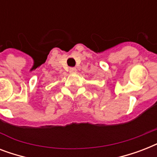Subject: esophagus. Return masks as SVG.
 <instances>
[{"instance_id": "obj_1", "label": "esophagus", "mask_w": 157, "mask_h": 157, "mask_svg": "<svg viewBox=\"0 0 157 157\" xmlns=\"http://www.w3.org/2000/svg\"><path fill=\"white\" fill-rule=\"evenodd\" d=\"M69 72L71 74L76 73V69L75 68V67H71V68L69 69Z\"/></svg>"}]
</instances>
